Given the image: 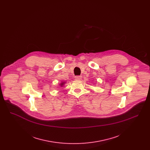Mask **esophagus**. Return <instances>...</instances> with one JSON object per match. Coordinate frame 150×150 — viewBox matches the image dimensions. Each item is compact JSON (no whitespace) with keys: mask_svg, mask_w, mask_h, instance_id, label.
<instances>
[{"mask_svg":"<svg viewBox=\"0 0 150 150\" xmlns=\"http://www.w3.org/2000/svg\"><path fill=\"white\" fill-rule=\"evenodd\" d=\"M81 78H82L81 76H75V79H76V80H81Z\"/></svg>","mask_w":150,"mask_h":150,"instance_id":"34e87169","label":"esophagus"}]
</instances>
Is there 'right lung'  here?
<instances>
[{
	"mask_svg": "<svg viewBox=\"0 0 150 150\" xmlns=\"http://www.w3.org/2000/svg\"><path fill=\"white\" fill-rule=\"evenodd\" d=\"M64 82H63V83H61V84H60V86H62L64 85Z\"/></svg>",
	"mask_w": 150,
	"mask_h": 150,
	"instance_id": "obj_1",
	"label": "right lung"
}]
</instances>
